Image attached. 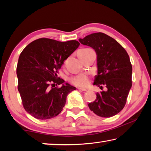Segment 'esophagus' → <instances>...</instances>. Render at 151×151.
Instances as JSON below:
<instances>
[{
  "label": "esophagus",
  "mask_w": 151,
  "mask_h": 151,
  "mask_svg": "<svg viewBox=\"0 0 151 151\" xmlns=\"http://www.w3.org/2000/svg\"><path fill=\"white\" fill-rule=\"evenodd\" d=\"M78 90L81 91H87L86 88H78Z\"/></svg>",
  "instance_id": "34e87169"
}]
</instances>
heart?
<instances>
[{"instance_id":"heart-1","label":"heart","mask_w":151,"mask_h":151,"mask_svg":"<svg viewBox=\"0 0 151 151\" xmlns=\"http://www.w3.org/2000/svg\"><path fill=\"white\" fill-rule=\"evenodd\" d=\"M71 84L78 87H85L89 84L90 77L88 73L85 72L81 73L76 75H73L69 78Z\"/></svg>"}]
</instances>
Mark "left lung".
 Instances as JSON below:
<instances>
[{
	"label": "left lung",
	"mask_w": 151,
	"mask_h": 151,
	"mask_svg": "<svg viewBox=\"0 0 151 151\" xmlns=\"http://www.w3.org/2000/svg\"><path fill=\"white\" fill-rule=\"evenodd\" d=\"M78 40L96 51L98 70L94 85L107 88L96 94L95 101L88 104L89 109L101 117L116 115L124 107L132 86L129 56L116 40L103 32L93 33Z\"/></svg>",
	"instance_id": "8db88e82"
}]
</instances>
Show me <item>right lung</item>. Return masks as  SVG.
Masks as SVG:
<instances>
[{"label": "right lung", "mask_w": 151, "mask_h": 151, "mask_svg": "<svg viewBox=\"0 0 151 151\" xmlns=\"http://www.w3.org/2000/svg\"><path fill=\"white\" fill-rule=\"evenodd\" d=\"M80 45L76 40L60 42L41 38L28 45L17 66L18 90L28 113L40 120L57 116L66 96L76 88L57 76L66 58ZM55 85H62L60 88Z\"/></svg>", "instance_id": "right-lung-1"}]
</instances>
